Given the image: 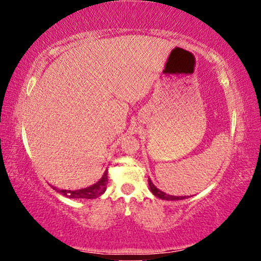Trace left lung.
Here are the masks:
<instances>
[{"mask_svg":"<svg viewBox=\"0 0 261 261\" xmlns=\"http://www.w3.org/2000/svg\"><path fill=\"white\" fill-rule=\"evenodd\" d=\"M148 187L154 196L160 198V199H163V200H183V199H187V198H189V196H179L178 197V196H171V194H167L165 192H162L161 190H159L155 185L152 183V180L149 177H148Z\"/></svg>","mask_w":261,"mask_h":261,"instance_id":"1","label":"left lung"}]
</instances>
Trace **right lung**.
Segmentation results:
<instances>
[{
	"mask_svg": "<svg viewBox=\"0 0 261 261\" xmlns=\"http://www.w3.org/2000/svg\"><path fill=\"white\" fill-rule=\"evenodd\" d=\"M108 170L105 171V174L102 175L98 182L95 184L91 185L88 188H84V189H79V190H63V189H59L53 187V189L56 190L57 192L63 194V196L68 197V198H76V199H95V198L100 197L101 194H103L106 191V187H107L108 183Z\"/></svg>",
	"mask_w": 261,
	"mask_h": 261,
	"instance_id": "1",
	"label": "right lung"
}]
</instances>
